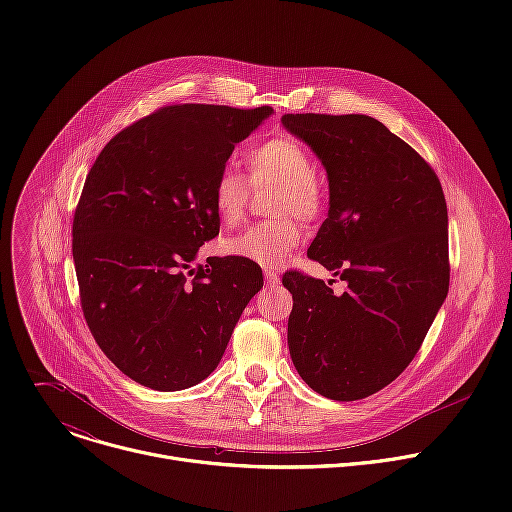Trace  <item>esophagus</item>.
Instances as JSON below:
<instances>
[{
	"instance_id": "1",
	"label": "esophagus",
	"mask_w": 512,
	"mask_h": 512,
	"mask_svg": "<svg viewBox=\"0 0 512 512\" xmlns=\"http://www.w3.org/2000/svg\"><path fill=\"white\" fill-rule=\"evenodd\" d=\"M263 275H265L267 285H277V283H279V275H277L273 269H265Z\"/></svg>"
}]
</instances>
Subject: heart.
Wrapping results in <instances>:
<instances>
[{"mask_svg":"<svg viewBox=\"0 0 512 512\" xmlns=\"http://www.w3.org/2000/svg\"><path fill=\"white\" fill-rule=\"evenodd\" d=\"M249 180L233 166L216 172L210 186V204L225 225H235L245 212L251 186H277L273 194L275 221L257 223L223 241V253L241 261L275 267L285 261L302 239L296 218L312 221L324 208V190L314 176V160L306 145L289 135H277L257 143L247 152ZM252 184L249 185L248 182Z\"/></svg>","mask_w":512,"mask_h":512,"instance_id":"b5f03b06","label":"heart"}]
</instances>
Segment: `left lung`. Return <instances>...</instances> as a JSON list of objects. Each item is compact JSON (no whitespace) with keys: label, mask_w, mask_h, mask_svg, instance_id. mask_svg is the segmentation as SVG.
Returning <instances> with one entry per match:
<instances>
[{"label":"left lung","mask_w":512,"mask_h":512,"mask_svg":"<svg viewBox=\"0 0 512 512\" xmlns=\"http://www.w3.org/2000/svg\"><path fill=\"white\" fill-rule=\"evenodd\" d=\"M322 162L330 206L308 257L348 283L291 271L287 344L300 377L334 401L393 383L417 354L448 285V206L429 164L369 115H283Z\"/></svg>","instance_id":"left-lung-1"}]
</instances>
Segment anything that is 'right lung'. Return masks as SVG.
Masks as SVG:
<instances>
[{"mask_svg":"<svg viewBox=\"0 0 512 512\" xmlns=\"http://www.w3.org/2000/svg\"><path fill=\"white\" fill-rule=\"evenodd\" d=\"M271 113L162 107L119 131L85 180L72 221L83 314L105 356L143 387L204 381L263 287L261 267L237 257L190 263L221 227L216 172Z\"/></svg>","mask_w":512,"mask_h":512,"instance_id":"1","label":"right lung"}]
</instances>
